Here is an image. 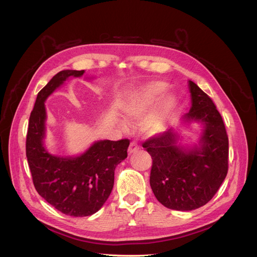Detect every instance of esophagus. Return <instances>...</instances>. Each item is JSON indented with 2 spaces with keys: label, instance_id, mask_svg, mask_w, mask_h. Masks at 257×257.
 <instances>
[{
  "label": "esophagus",
  "instance_id": "esophagus-1",
  "mask_svg": "<svg viewBox=\"0 0 257 257\" xmlns=\"http://www.w3.org/2000/svg\"><path fill=\"white\" fill-rule=\"evenodd\" d=\"M139 148H141V147L138 146V144L136 142H132L130 144V147H128V154L131 155L133 153H136L139 150Z\"/></svg>",
  "mask_w": 257,
  "mask_h": 257
}]
</instances>
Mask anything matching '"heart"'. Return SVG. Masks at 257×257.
<instances>
[{
  "label": "heart",
  "mask_w": 257,
  "mask_h": 257,
  "mask_svg": "<svg viewBox=\"0 0 257 257\" xmlns=\"http://www.w3.org/2000/svg\"><path fill=\"white\" fill-rule=\"evenodd\" d=\"M167 90V83L151 81L145 84L134 94H132L123 106V113L130 120H138L150 109ZM177 102L174 96L163 98L154 110L147 116L143 128L148 134H157L165 128L170 114L176 108Z\"/></svg>",
  "instance_id": "heart-1"
}]
</instances>
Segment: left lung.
<instances>
[{"instance_id": "8db88e82", "label": "left lung", "mask_w": 257, "mask_h": 257, "mask_svg": "<svg viewBox=\"0 0 257 257\" xmlns=\"http://www.w3.org/2000/svg\"><path fill=\"white\" fill-rule=\"evenodd\" d=\"M192 96L186 121L204 124L198 147L177 146L170 128L143 144L152 158L150 185L155 197L168 209H197L212 199L228 172V136L213 100L196 83L189 81Z\"/></svg>"}]
</instances>
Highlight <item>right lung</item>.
Segmentation results:
<instances>
[{"label":"right lung","instance_id":"add662e5","mask_svg":"<svg viewBox=\"0 0 257 257\" xmlns=\"http://www.w3.org/2000/svg\"><path fill=\"white\" fill-rule=\"evenodd\" d=\"M84 71H61L38 92L30 115L26 152L37 193L62 213L88 216L97 212L113 188L114 169L127 157L128 139L99 141L76 158L50 154L44 146L45 100L68 77Z\"/></svg>","mask_w":257,"mask_h":257}]
</instances>
